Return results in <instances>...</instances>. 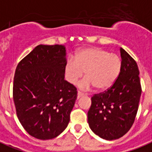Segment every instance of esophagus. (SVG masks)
Masks as SVG:
<instances>
[{
    "instance_id": "esophagus-1",
    "label": "esophagus",
    "mask_w": 152,
    "mask_h": 152,
    "mask_svg": "<svg viewBox=\"0 0 152 152\" xmlns=\"http://www.w3.org/2000/svg\"><path fill=\"white\" fill-rule=\"evenodd\" d=\"M82 96H84V93H81V92H80V91H78V92H77V98H80V97Z\"/></svg>"
}]
</instances>
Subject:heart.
<instances>
[{
	"mask_svg": "<svg viewBox=\"0 0 152 152\" xmlns=\"http://www.w3.org/2000/svg\"><path fill=\"white\" fill-rule=\"evenodd\" d=\"M122 59L118 55L110 53L99 48H88L80 50L75 58H69L65 63V79L75 85L85 72V78L80 84L85 89L93 86L103 91L113 86L122 70Z\"/></svg>",
	"mask_w": 152,
	"mask_h": 152,
	"instance_id": "b5f03b06",
	"label": "heart"
}]
</instances>
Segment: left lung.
<instances>
[{
    "mask_svg": "<svg viewBox=\"0 0 152 152\" xmlns=\"http://www.w3.org/2000/svg\"><path fill=\"white\" fill-rule=\"evenodd\" d=\"M122 70L113 86L92 96L89 127L96 135L114 140L127 133L135 119L142 93L135 60L122 48Z\"/></svg>",
    "mask_w": 152,
    "mask_h": 152,
    "instance_id": "left-lung-1",
    "label": "left lung"
}]
</instances>
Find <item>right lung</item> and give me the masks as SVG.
Segmentation results:
<instances>
[{
  "instance_id": "obj_1",
  "label": "right lung",
  "mask_w": 152,
  "mask_h": 152,
  "mask_svg": "<svg viewBox=\"0 0 152 152\" xmlns=\"http://www.w3.org/2000/svg\"><path fill=\"white\" fill-rule=\"evenodd\" d=\"M66 50L62 45H39L19 62L13 97L19 122L30 135L56 138L70 121L77 91L64 80Z\"/></svg>"
}]
</instances>
